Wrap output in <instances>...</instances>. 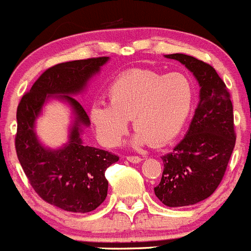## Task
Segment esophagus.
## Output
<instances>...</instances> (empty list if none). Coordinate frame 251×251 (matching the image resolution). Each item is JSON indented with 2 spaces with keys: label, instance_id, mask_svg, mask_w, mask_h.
Segmentation results:
<instances>
[{
  "label": "esophagus",
  "instance_id": "34e87169",
  "mask_svg": "<svg viewBox=\"0 0 251 251\" xmlns=\"http://www.w3.org/2000/svg\"><path fill=\"white\" fill-rule=\"evenodd\" d=\"M127 160H128V161H130V163H133V164H138V163H140L143 159L140 156H133V155L130 156V155H129V156H127Z\"/></svg>",
  "mask_w": 251,
  "mask_h": 251
}]
</instances>
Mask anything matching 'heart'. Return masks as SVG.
I'll return each instance as SVG.
<instances>
[{
	"instance_id": "1",
	"label": "heart",
	"mask_w": 251,
	"mask_h": 251,
	"mask_svg": "<svg viewBox=\"0 0 251 251\" xmlns=\"http://www.w3.org/2000/svg\"><path fill=\"white\" fill-rule=\"evenodd\" d=\"M109 103L91 107L90 117L100 139L116 147L128 130V121L138 134L135 144L149 142L163 147L173 142L187 123L196 101V87L188 75H168L152 70H130L119 75L107 91Z\"/></svg>"
}]
</instances>
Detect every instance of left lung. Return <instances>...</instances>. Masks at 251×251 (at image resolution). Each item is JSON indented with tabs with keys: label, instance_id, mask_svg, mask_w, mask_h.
<instances>
[{
	"label": "left lung",
	"instance_id": "left-lung-1",
	"mask_svg": "<svg viewBox=\"0 0 251 251\" xmlns=\"http://www.w3.org/2000/svg\"><path fill=\"white\" fill-rule=\"evenodd\" d=\"M199 81L200 103L186 137L161 156L164 171L154 187L168 207L199 203L217 190L235 147L234 114L230 94L214 68L186 54H170Z\"/></svg>",
	"mask_w": 251,
	"mask_h": 251
}]
</instances>
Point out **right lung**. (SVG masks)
I'll return each instance as SVG.
<instances>
[{
  "mask_svg": "<svg viewBox=\"0 0 251 251\" xmlns=\"http://www.w3.org/2000/svg\"><path fill=\"white\" fill-rule=\"evenodd\" d=\"M108 56L66 61L47 69L25 92L17 107V157L33 190L43 201L75 213L96 209L106 200L108 181L104 171L119 156L83 145L81 126H90L83 107L71 95L82 91L88 78L99 73ZM60 96L71 103L76 118L71 140L64 148L50 151L36 139L34 122L45 100Z\"/></svg>",
  "mask_w": 251,
  "mask_h": 251,
  "instance_id": "1",
  "label": "right lung"
}]
</instances>
